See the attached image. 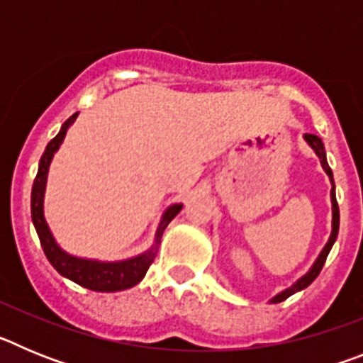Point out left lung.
Wrapping results in <instances>:
<instances>
[{"mask_svg": "<svg viewBox=\"0 0 363 363\" xmlns=\"http://www.w3.org/2000/svg\"><path fill=\"white\" fill-rule=\"evenodd\" d=\"M306 142L309 143L311 147L314 149V152H316V156L320 158V163H322V167L325 169L327 176L331 178V184H333V189H331V201H333V233H331V238H329V242H327V245L323 247V251L320 252L318 259L314 262V265L311 267V271L307 272L306 277H301L300 280L296 281V284L293 285V287H289V289H285L284 293H280L278 296L272 298V303H278V301H284L287 300V298L291 296V294L298 293V291L306 289L307 285H311L314 281V278L318 277L320 271H322L323 264H325L327 259V255H329V251H331L333 243H335L336 236H338V227H340V209H338V203H336V194H335V179H333V171L331 167H329V163H327V158H325V150H323V143L322 140H320L316 134H306Z\"/></svg>", "mask_w": 363, "mask_h": 363, "instance_id": "obj_1", "label": "left lung"}]
</instances>
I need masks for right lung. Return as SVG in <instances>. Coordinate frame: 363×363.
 <instances>
[{"mask_svg":"<svg viewBox=\"0 0 363 363\" xmlns=\"http://www.w3.org/2000/svg\"><path fill=\"white\" fill-rule=\"evenodd\" d=\"M79 112L72 114L69 120L63 123L62 130L52 138L45 149L43 156L40 160V169H38L36 179L32 185V198H30V211H32V221L36 227V233L40 236V243L43 247L45 256L49 258L52 267L56 269L62 277L69 278V280L76 281L82 287H86L91 291H98V293H114V291H123L134 287L136 284L143 280L145 272L149 271L150 264L154 262V256L158 252V243L162 240V234L165 227L171 223L172 218L182 211V205H172L163 214L162 221H160L158 233H156V240L150 251L145 255L136 256L133 259H125V262H116V264H104V262H92V259H82L74 258V256L63 252L60 247L54 242L52 234H50L47 221L43 218V192L45 184H47V172H49L50 160H52L54 152L57 150L60 143L65 138L67 129H69L72 121L78 118Z\"/></svg>","mask_w":363,"mask_h":363,"instance_id":"1","label":"right lung"}]
</instances>
